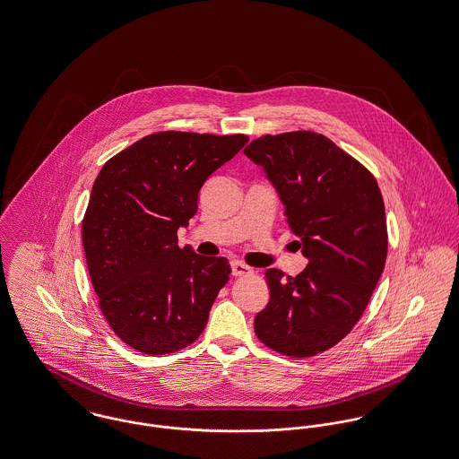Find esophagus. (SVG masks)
<instances>
[{"instance_id": "34e87169", "label": "esophagus", "mask_w": 459, "mask_h": 459, "mask_svg": "<svg viewBox=\"0 0 459 459\" xmlns=\"http://www.w3.org/2000/svg\"><path fill=\"white\" fill-rule=\"evenodd\" d=\"M230 267H232V275L234 277H241V275H246V273H251V269L243 262H239V260L230 262Z\"/></svg>"}]
</instances>
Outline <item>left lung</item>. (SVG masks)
Instances as JSON below:
<instances>
[{
	"label": "left lung",
	"mask_w": 459,
	"mask_h": 459,
	"mask_svg": "<svg viewBox=\"0 0 459 459\" xmlns=\"http://www.w3.org/2000/svg\"><path fill=\"white\" fill-rule=\"evenodd\" d=\"M244 154L267 173L308 260L297 277L265 272L270 299L255 333L288 357L329 351L360 319L385 269L388 234L377 178L316 132L260 136Z\"/></svg>",
	"instance_id": "left-lung-1"
}]
</instances>
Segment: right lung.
<instances>
[{"mask_svg":"<svg viewBox=\"0 0 459 459\" xmlns=\"http://www.w3.org/2000/svg\"><path fill=\"white\" fill-rule=\"evenodd\" d=\"M249 138L187 132L143 136L110 158L82 218V247L112 331L147 355L182 351L204 331L230 265L178 246L206 178Z\"/></svg>","mask_w":459,"mask_h":459,"instance_id":"right-lung-1","label":"right lung"}]
</instances>
